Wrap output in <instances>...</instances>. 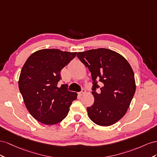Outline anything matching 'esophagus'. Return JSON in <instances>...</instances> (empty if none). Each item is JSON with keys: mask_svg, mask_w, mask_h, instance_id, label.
Returning <instances> with one entry per match:
<instances>
[{"mask_svg": "<svg viewBox=\"0 0 157 157\" xmlns=\"http://www.w3.org/2000/svg\"><path fill=\"white\" fill-rule=\"evenodd\" d=\"M86 89H83L82 90V91L79 93V95L82 96V95H83L84 94H86Z\"/></svg>", "mask_w": 157, "mask_h": 157, "instance_id": "1", "label": "esophagus"}]
</instances>
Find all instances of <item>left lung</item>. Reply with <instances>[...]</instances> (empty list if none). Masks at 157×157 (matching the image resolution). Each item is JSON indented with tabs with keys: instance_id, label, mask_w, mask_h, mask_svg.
I'll list each match as a JSON object with an SVG mask.
<instances>
[{
	"instance_id": "1",
	"label": "left lung",
	"mask_w": 157,
	"mask_h": 157,
	"mask_svg": "<svg viewBox=\"0 0 157 157\" xmlns=\"http://www.w3.org/2000/svg\"><path fill=\"white\" fill-rule=\"evenodd\" d=\"M77 56L91 73L95 101L87 108L89 117L98 126H111L126 113L135 94L132 67L122 55L107 48L80 52Z\"/></svg>"
}]
</instances>
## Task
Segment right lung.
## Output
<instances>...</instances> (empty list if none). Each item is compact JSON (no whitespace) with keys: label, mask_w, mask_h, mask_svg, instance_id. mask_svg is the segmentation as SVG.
Segmentation results:
<instances>
[{"label":"right lung","mask_w":157,"mask_h":157,"mask_svg":"<svg viewBox=\"0 0 157 157\" xmlns=\"http://www.w3.org/2000/svg\"><path fill=\"white\" fill-rule=\"evenodd\" d=\"M77 52L41 49L33 52L21 70L18 86L29 113L39 122L53 125L64 120L78 94L68 85L57 86L60 71Z\"/></svg>","instance_id":"right-lung-1"}]
</instances>
